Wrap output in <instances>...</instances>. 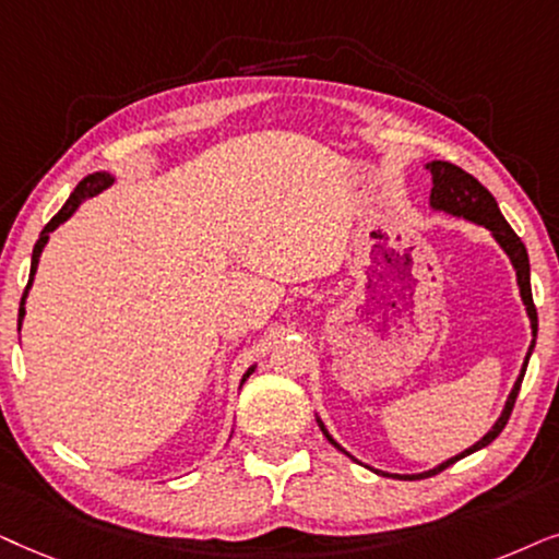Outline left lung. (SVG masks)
<instances>
[{
    "instance_id": "obj_1",
    "label": "left lung",
    "mask_w": 559,
    "mask_h": 559,
    "mask_svg": "<svg viewBox=\"0 0 559 559\" xmlns=\"http://www.w3.org/2000/svg\"><path fill=\"white\" fill-rule=\"evenodd\" d=\"M427 170L431 174V193H429V206H431V210L448 212V214H452V217L471 219V222H475V225L490 229V235L496 237V242L501 245L506 255L511 258L513 267H516L519 292H522V301H524L526 314H530V322H532L534 340H532V345H530V353H526V357H524L522 373H519L516 383H513L509 399H506L503 412H501V416H498V419H496L493 427H490L488 435L483 437V440L475 442L473 448H467L465 452H460V455H455V457L444 460L442 465L431 467V471H427V473L396 475V473L376 471L378 475H391V478H399V480H421V478H431V475L442 473L444 467H450L452 463H457V460H463L465 455H473L475 450L488 448V444L493 442L498 435H501L503 427H506V421H509L511 408H513V404H516L519 389H522V381H524V373H526V362H530V355H532V349H534V342H537V307H534V299H532L530 255H526V248H524V242L519 240V235L513 233L509 222L503 219V214H501V210H498L493 193H490V191L486 189V186H483V183L478 181V178L471 176V174H465L463 168L452 166V163H448V160H431V163H427ZM317 424H319V429H322V435L326 437V440H330L340 452H345V450L340 448L337 442L332 440V435L324 429V424H322V419H319V416H317ZM345 455L353 457V455H349V452H345ZM353 460H355V457H353ZM370 471H373V467H370Z\"/></svg>"
}]
</instances>
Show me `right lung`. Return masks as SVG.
I'll use <instances>...</instances> for the list:
<instances>
[{
  "label": "right lung",
  "instance_id": "add662e5",
  "mask_svg": "<svg viewBox=\"0 0 559 559\" xmlns=\"http://www.w3.org/2000/svg\"><path fill=\"white\" fill-rule=\"evenodd\" d=\"M111 181H115V178H111L109 174H104V170H99V174L86 176L84 181H81V183L76 186V189H73V193L69 197V202H66V204L61 206V212H58L56 217L50 219L46 227H43V233H40V237H37V242H35V248H33V263H29V281H27L25 294H22V301H20V317H17V322H20V324H22V317H25V299H27L29 286H33V278H35V271H37V260H40V252H43V248H46V242H48L50 233H53V229H56L58 225H63V222L69 219L73 212L79 210V206H81V202H84V199H88V197H96V193H99L102 189H107V186H111ZM252 370H255V366H252V368L248 370V373L242 376V383L248 381ZM242 383H240V385H242Z\"/></svg>",
  "mask_w": 559,
  "mask_h": 559
}]
</instances>
